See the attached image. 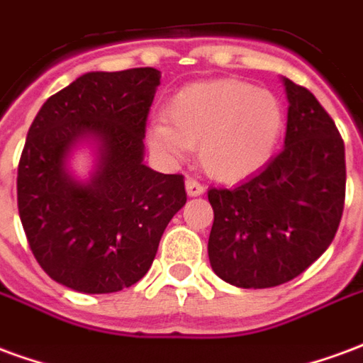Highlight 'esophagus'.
<instances>
[{"label": "esophagus", "instance_id": "esophagus-1", "mask_svg": "<svg viewBox=\"0 0 363 363\" xmlns=\"http://www.w3.org/2000/svg\"><path fill=\"white\" fill-rule=\"evenodd\" d=\"M186 192H189L190 196H200L204 192V186H202V182L198 181L196 177H186Z\"/></svg>", "mask_w": 363, "mask_h": 363}]
</instances>
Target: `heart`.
Here are the masks:
<instances>
[{"label": "heart", "instance_id": "obj_1", "mask_svg": "<svg viewBox=\"0 0 363 363\" xmlns=\"http://www.w3.org/2000/svg\"><path fill=\"white\" fill-rule=\"evenodd\" d=\"M165 120L147 130L150 147L169 163L198 147L200 163L216 179L233 181L260 167L281 130V106L270 91L237 79L192 83L177 91Z\"/></svg>", "mask_w": 363, "mask_h": 363}]
</instances>
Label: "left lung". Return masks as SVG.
Instances as JSON below:
<instances>
[{"label": "left lung", "mask_w": 363, "mask_h": 363, "mask_svg": "<svg viewBox=\"0 0 363 363\" xmlns=\"http://www.w3.org/2000/svg\"><path fill=\"white\" fill-rule=\"evenodd\" d=\"M284 85L289 108L280 153L235 189L208 190L210 264L237 288L294 280L327 251L342 218V135L311 91Z\"/></svg>", "instance_id": "obj_1"}]
</instances>
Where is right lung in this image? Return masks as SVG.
I'll list each match as a JSON object with an SVG mask.
<instances>
[{"instance_id":"1","label":"right lung","mask_w":363,"mask_h":363,"mask_svg":"<svg viewBox=\"0 0 363 363\" xmlns=\"http://www.w3.org/2000/svg\"><path fill=\"white\" fill-rule=\"evenodd\" d=\"M155 67L91 72L52 95L28 128L17 169V206L44 272L83 294H112L142 280L167 223L186 204L182 174L143 165ZM99 140L89 185L65 173L79 137Z\"/></svg>"}]
</instances>
